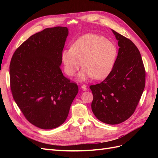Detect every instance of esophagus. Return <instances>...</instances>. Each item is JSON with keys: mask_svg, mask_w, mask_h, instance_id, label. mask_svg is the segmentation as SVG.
Listing matches in <instances>:
<instances>
[{"mask_svg": "<svg viewBox=\"0 0 158 158\" xmlns=\"http://www.w3.org/2000/svg\"><path fill=\"white\" fill-rule=\"evenodd\" d=\"M81 89L83 90V91H85V90H87V86L85 85H82L81 86Z\"/></svg>", "mask_w": 158, "mask_h": 158, "instance_id": "34e87169", "label": "esophagus"}]
</instances>
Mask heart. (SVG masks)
<instances>
[{
    "instance_id": "1",
    "label": "heart",
    "mask_w": 158,
    "mask_h": 158,
    "mask_svg": "<svg viewBox=\"0 0 158 158\" xmlns=\"http://www.w3.org/2000/svg\"><path fill=\"white\" fill-rule=\"evenodd\" d=\"M118 49L111 41L96 34H86L74 42L71 48L63 50L61 55L67 75L72 76L83 67L77 79L84 81L93 77L102 79L108 76L115 64Z\"/></svg>"
}]
</instances>
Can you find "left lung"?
Listing matches in <instances>:
<instances>
[{"label":"left lung","mask_w":158,"mask_h":158,"mask_svg":"<svg viewBox=\"0 0 158 158\" xmlns=\"http://www.w3.org/2000/svg\"><path fill=\"white\" fill-rule=\"evenodd\" d=\"M118 41V54L112 71L102 82L90 85L92 110L98 120L118 124L136 109L145 86V70L140 53L132 41L111 30Z\"/></svg>","instance_id":"left-lung-1"}]
</instances>
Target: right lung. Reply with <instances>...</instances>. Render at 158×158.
<instances>
[{
  "mask_svg": "<svg viewBox=\"0 0 158 158\" xmlns=\"http://www.w3.org/2000/svg\"><path fill=\"white\" fill-rule=\"evenodd\" d=\"M68 35L66 27L45 28L23 42L10 63L13 99L28 122L41 129L62 125L79 91L60 69Z\"/></svg>",
  "mask_w": 158,
  "mask_h": 158,
  "instance_id": "1",
  "label": "right lung"
}]
</instances>
